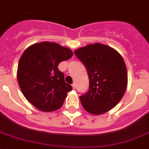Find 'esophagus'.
Wrapping results in <instances>:
<instances>
[{"instance_id": "1", "label": "esophagus", "mask_w": 149, "mask_h": 149, "mask_svg": "<svg viewBox=\"0 0 149 149\" xmlns=\"http://www.w3.org/2000/svg\"><path fill=\"white\" fill-rule=\"evenodd\" d=\"M72 87H73V89H76V83H73V84H72Z\"/></svg>"}]
</instances>
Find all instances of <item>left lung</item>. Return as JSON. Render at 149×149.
I'll use <instances>...</instances> for the list:
<instances>
[{"mask_svg": "<svg viewBox=\"0 0 149 149\" xmlns=\"http://www.w3.org/2000/svg\"><path fill=\"white\" fill-rule=\"evenodd\" d=\"M74 53L88 74V91L79 97L85 110L99 116L113 109L127 87V67L122 56L115 49L100 42L77 49Z\"/></svg>", "mask_w": 149, "mask_h": 149, "instance_id": "obj_1", "label": "left lung"}]
</instances>
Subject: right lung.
<instances>
[{
  "mask_svg": "<svg viewBox=\"0 0 149 149\" xmlns=\"http://www.w3.org/2000/svg\"><path fill=\"white\" fill-rule=\"evenodd\" d=\"M69 48L56 42L34 43L19 59L17 79L24 96L42 112H53L62 107L72 86L66 83L59 63L73 56Z\"/></svg>",
  "mask_w": 149,
  "mask_h": 149,
  "instance_id": "obj_1",
  "label": "right lung"
}]
</instances>
